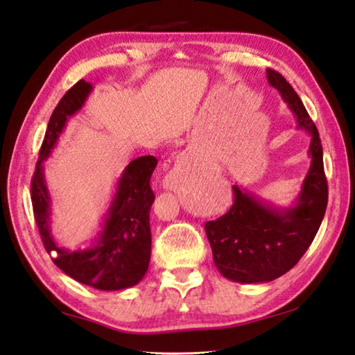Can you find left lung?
Wrapping results in <instances>:
<instances>
[{
	"instance_id": "obj_1",
	"label": "left lung",
	"mask_w": 355,
	"mask_h": 355,
	"mask_svg": "<svg viewBox=\"0 0 355 355\" xmlns=\"http://www.w3.org/2000/svg\"><path fill=\"white\" fill-rule=\"evenodd\" d=\"M267 80L293 113L296 127L311 137V167L290 205L278 206L236 183L231 209L205 223L217 270L241 284L270 282L293 268L317 236L327 206L323 146L317 127L284 77L267 69Z\"/></svg>"
}]
</instances>
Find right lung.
<instances>
[{
  "label": "right lung",
  "instance_id": "obj_1",
  "mask_svg": "<svg viewBox=\"0 0 355 355\" xmlns=\"http://www.w3.org/2000/svg\"><path fill=\"white\" fill-rule=\"evenodd\" d=\"M92 92V83L82 79L68 89L54 108L32 178L31 198L37 228L55 266L80 284L110 292L137 286L149 268L152 250L149 217L155 200L150 177L158 161L146 155L125 166L116 182L112 202L99 222L98 236L88 247L69 250L57 243L51 231L53 198L44 178V161L53 153L67 122L82 110Z\"/></svg>",
  "mask_w": 355,
  "mask_h": 355
}]
</instances>
